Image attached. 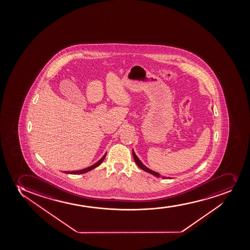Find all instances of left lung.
Instances as JSON below:
<instances>
[{"label": "left lung", "instance_id": "8db88e82", "mask_svg": "<svg viewBox=\"0 0 250 250\" xmlns=\"http://www.w3.org/2000/svg\"><path fill=\"white\" fill-rule=\"evenodd\" d=\"M133 157H134V161H135L136 164H137L138 166L140 167L141 169L144 170V171H145V172H148V173L153 174V176H155V177H161V175L159 174V173H158V172H154V171H153V170L149 169V168H148L147 167L145 166V165L143 164L142 162L140 161V159H139V158H138L137 156H136V154L134 153V150H133ZM163 178H166V177H163Z\"/></svg>", "mask_w": 250, "mask_h": 250}]
</instances>
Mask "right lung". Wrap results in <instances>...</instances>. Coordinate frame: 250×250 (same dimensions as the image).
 <instances>
[{"label":"right lung","mask_w":250,"mask_h":250,"mask_svg":"<svg viewBox=\"0 0 250 250\" xmlns=\"http://www.w3.org/2000/svg\"><path fill=\"white\" fill-rule=\"evenodd\" d=\"M106 154V153H105ZM105 155L102 157V159H100L99 161L96 163V164H93V165H91V166L88 167H86V168H84V169L78 170V171H73V172H64L65 173H70V174H83V173H85V172H89V171H91V170L94 169L95 167H97V166H99L100 164H102V161L105 159Z\"/></svg>","instance_id":"1"}]
</instances>
